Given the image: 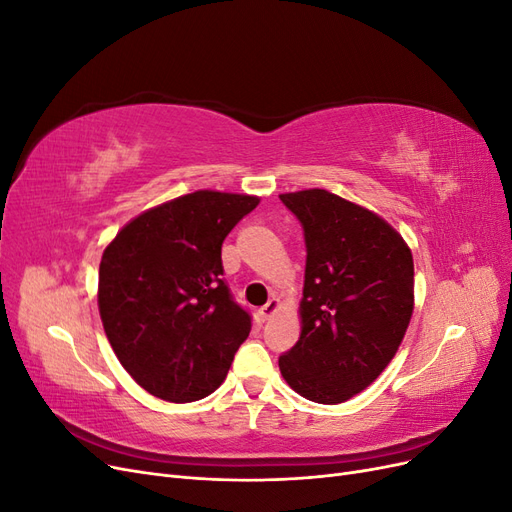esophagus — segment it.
Masks as SVG:
<instances>
[{"instance_id":"esophagus-1","label":"esophagus","mask_w":512,"mask_h":512,"mask_svg":"<svg viewBox=\"0 0 512 512\" xmlns=\"http://www.w3.org/2000/svg\"><path fill=\"white\" fill-rule=\"evenodd\" d=\"M280 307H282V303H280V299H269V303L265 305V307H260L258 309V316H260V320L265 322V320H269L273 314H277L280 312Z\"/></svg>"}]
</instances>
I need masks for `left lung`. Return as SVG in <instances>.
<instances>
[{"label": "left lung", "mask_w": 512, "mask_h": 512, "mask_svg": "<svg viewBox=\"0 0 512 512\" xmlns=\"http://www.w3.org/2000/svg\"><path fill=\"white\" fill-rule=\"evenodd\" d=\"M305 232L301 335L280 356L292 391L342 404L365 391L399 350L414 309V260L404 237L350 200L312 188L280 194Z\"/></svg>", "instance_id": "1"}]
</instances>
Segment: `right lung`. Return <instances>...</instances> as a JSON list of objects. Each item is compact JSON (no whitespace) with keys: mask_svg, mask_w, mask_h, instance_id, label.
<instances>
[{"mask_svg":"<svg viewBox=\"0 0 512 512\" xmlns=\"http://www.w3.org/2000/svg\"><path fill=\"white\" fill-rule=\"evenodd\" d=\"M258 203L198 190L136 215L104 247L102 327L123 369L153 397L188 404L211 395L250 335V314L222 280V243Z\"/></svg>","mask_w":512,"mask_h":512,"instance_id":"1","label":"right lung"}]
</instances>
